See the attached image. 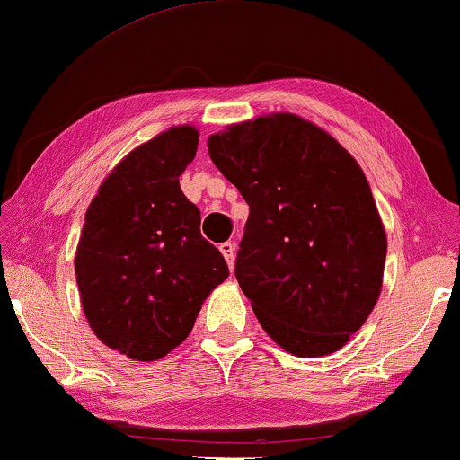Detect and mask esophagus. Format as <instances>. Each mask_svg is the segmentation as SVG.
Listing matches in <instances>:
<instances>
[{
  "instance_id": "obj_1",
  "label": "esophagus",
  "mask_w": 460,
  "mask_h": 460,
  "mask_svg": "<svg viewBox=\"0 0 460 460\" xmlns=\"http://www.w3.org/2000/svg\"><path fill=\"white\" fill-rule=\"evenodd\" d=\"M218 250H221L225 260H227L229 270L233 272V268H235V245H233L231 242H225V243L218 245Z\"/></svg>"
}]
</instances>
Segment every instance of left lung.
Segmentation results:
<instances>
[{"label":"left lung","mask_w":460,"mask_h":460,"mask_svg":"<svg viewBox=\"0 0 460 460\" xmlns=\"http://www.w3.org/2000/svg\"><path fill=\"white\" fill-rule=\"evenodd\" d=\"M208 155L250 204L235 276L260 325L301 358L338 352L375 309L387 258L358 162L290 112L210 135Z\"/></svg>","instance_id":"left-lung-1"}]
</instances>
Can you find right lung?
Segmentation results:
<instances>
[{
  "label": "right lung",
  "instance_id": "1",
  "mask_svg": "<svg viewBox=\"0 0 460 460\" xmlns=\"http://www.w3.org/2000/svg\"><path fill=\"white\" fill-rule=\"evenodd\" d=\"M199 130L172 127L108 173L85 213L75 252L82 307L102 344L127 358H164L190 335L200 307L229 276L200 235V210L180 176Z\"/></svg>",
  "mask_w": 460,
  "mask_h": 460
}]
</instances>
